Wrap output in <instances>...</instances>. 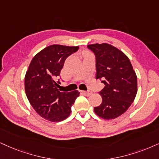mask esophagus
<instances>
[{"label":"esophagus","instance_id":"1","mask_svg":"<svg viewBox=\"0 0 159 159\" xmlns=\"http://www.w3.org/2000/svg\"><path fill=\"white\" fill-rule=\"evenodd\" d=\"M83 93L86 97H89L92 94V92L91 91H83Z\"/></svg>","mask_w":159,"mask_h":159}]
</instances>
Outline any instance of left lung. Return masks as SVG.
<instances>
[{
	"instance_id": "8db88e82",
	"label": "left lung",
	"mask_w": 159,
	"mask_h": 159,
	"mask_svg": "<svg viewBox=\"0 0 159 159\" xmlns=\"http://www.w3.org/2000/svg\"><path fill=\"white\" fill-rule=\"evenodd\" d=\"M87 48L95 55L96 78L105 84L99 91L102 104L94 107L96 114L105 119L117 118L134 102L137 93L136 74L128 57L111 45L96 43Z\"/></svg>"
}]
</instances>
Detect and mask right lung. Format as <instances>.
I'll return each mask as SVG.
<instances>
[{"instance_id": "obj_1", "label": "right lung", "mask_w": 159, "mask_h": 159, "mask_svg": "<svg viewBox=\"0 0 159 159\" xmlns=\"http://www.w3.org/2000/svg\"><path fill=\"white\" fill-rule=\"evenodd\" d=\"M79 46L52 45L34 57L25 76V91L29 102L41 117L59 122L70 115L71 106L79 97L77 91L61 92L57 89L66 58Z\"/></svg>"}]
</instances>
